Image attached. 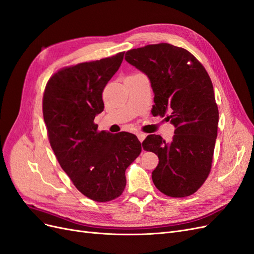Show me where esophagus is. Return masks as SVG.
Masks as SVG:
<instances>
[{"instance_id": "obj_1", "label": "esophagus", "mask_w": 254, "mask_h": 254, "mask_svg": "<svg viewBox=\"0 0 254 254\" xmlns=\"http://www.w3.org/2000/svg\"><path fill=\"white\" fill-rule=\"evenodd\" d=\"M136 135H137V139H139V141H140V142H143V141H144V139L146 137V134H145V133H142V132L137 133Z\"/></svg>"}]
</instances>
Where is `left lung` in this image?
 Instances as JSON below:
<instances>
[{"label": "left lung", "mask_w": 254, "mask_h": 254, "mask_svg": "<svg viewBox=\"0 0 254 254\" xmlns=\"http://www.w3.org/2000/svg\"><path fill=\"white\" fill-rule=\"evenodd\" d=\"M125 59L148 76L155 93L151 114L176 127L173 141L149 134L143 149L159 164L151 178L170 197H188L201 188L211 172L218 128V107L204 66L186 49L168 43L129 50Z\"/></svg>", "instance_id": "1"}]
</instances>
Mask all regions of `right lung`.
<instances>
[{
  "mask_svg": "<svg viewBox=\"0 0 254 254\" xmlns=\"http://www.w3.org/2000/svg\"><path fill=\"white\" fill-rule=\"evenodd\" d=\"M124 54L60 68L51 76L42 98L48 137L58 163L75 188L97 202L122 195L125 172L143 146L132 133L98 131L94 123L104 110L103 91Z\"/></svg>",
  "mask_w": 254,
  "mask_h": 254,
  "instance_id": "obj_1",
  "label": "right lung"
}]
</instances>
